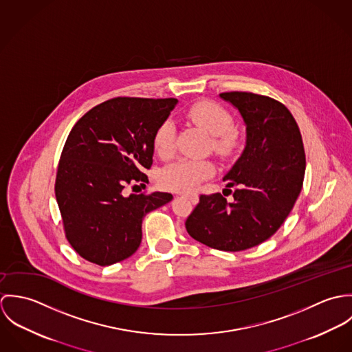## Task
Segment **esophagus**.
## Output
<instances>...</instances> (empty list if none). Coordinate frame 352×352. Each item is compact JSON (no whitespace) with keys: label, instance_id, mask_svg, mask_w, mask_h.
<instances>
[{"label":"esophagus","instance_id":"1","mask_svg":"<svg viewBox=\"0 0 352 352\" xmlns=\"http://www.w3.org/2000/svg\"><path fill=\"white\" fill-rule=\"evenodd\" d=\"M186 197H187L190 201H192L194 204H195V203H198V199H199L197 194H186Z\"/></svg>","mask_w":352,"mask_h":352}]
</instances>
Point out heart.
<instances>
[{
    "instance_id": "b5f03b06",
    "label": "heart",
    "mask_w": 352,
    "mask_h": 352,
    "mask_svg": "<svg viewBox=\"0 0 352 352\" xmlns=\"http://www.w3.org/2000/svg\"><path fill=\"white\" fill-rule=\"evenodd\" d=\"M186 116L211 134L212 149L221 155H230L241 142L240 131L232 126V113L219 102L208 99L195 101L186 109ZM175 126L170 120H164L153 135V149L160 158H170L175 153ZM214 164L208 160L182 158L168 165L160 175L164 188L172 191H191L201 182L214 173Z\"/></svg>"
}]
</instances>
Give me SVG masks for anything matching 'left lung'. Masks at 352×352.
I'll return each instance as SVG.
<instances>
[{
	"mask_svg": "<svg viewBox=\"0 0 352 352\" xmlns=\"http://www.w3.org/2000/svg\"><path fill=\"white\" fill-rule=\"evenodd\" d=\"M247 124V145L226 173L233 201L201 195L186 221L188 234L218 251L250 250L268 240L293 210L306 166L300 127L285 104L252 92L219 95Z\"/></svg>",
	"mask_w": 352,
	"mask_h": 352,
	"instance_id": "8db88e82",
	"label": "left lung"
}]
</instances>
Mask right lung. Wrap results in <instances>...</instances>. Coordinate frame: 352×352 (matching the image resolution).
Wrapping results in <instances>:
<instances>
[{
    "instance_id": "obj_1",
    "label": "right lung",
    "mask_w": 352,
    "mask_h": 352,
    "mask_svg": "<svg viewBox=\"0 0 352 352\" xmlns=\"http://www.w3.org/2000/svg\"><path fill=\"white\" fill-rule=\"evenodd\" d=\"M177 99L115 98L89 109L73 126L55 177L65 236L82 258L111 265L130 257L142 240L144 217L172 201L168 192L131 194L149 183L153 135Z\"/></svg>"
}]
</instances>
